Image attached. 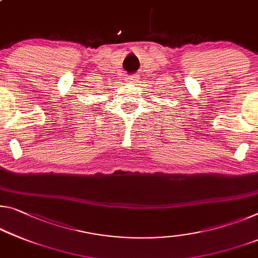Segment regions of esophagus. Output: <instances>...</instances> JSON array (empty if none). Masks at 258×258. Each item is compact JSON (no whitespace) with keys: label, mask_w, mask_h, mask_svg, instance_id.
Listing matches in <instances>:
<instances>
[{"label":"esophagus","mask_w":258,"mask_h":258,"mask_svg":"<svg viewBox=\"0 0 258 258\" xmlns=\"http://www.w3.org/2000/svg\"><path fill=\"white\" fill-rule=\"evenodd\" d=\"M137 76H130V77H127V80L130 81V83H137V81H138V79H137Z\"/></svg>","instance_id":"1"}]
</instances>
